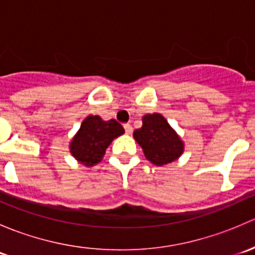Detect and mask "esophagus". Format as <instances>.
I'll list each match as a JSON object with an SVG mask.
<instances>
[{"mask_svg":"<svg viewBox=\"0 0 255 255\" xmlns=\"http://www.w3.org/2000/svg\"><path fill=\"white\" fill-rule=\"evenodd\" d=\"M123 127H125L126 133H127V134H130V133L133 132V127H132V126L129 125V123H126V125L123 126Z\"/></svg>","mask_w":255,"mask_h":255,"instance_id":"34e87169","label":"esophagus"}]
</instances>
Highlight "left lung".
<instances>
[{
  "mask_svg": "<svg viewBox=\"0 0 255 255\" xmlns=\"http://www.w3.org/2000/svg\"><path fill=\"white\" fill-rule=\"evenodd\" d=\"M142 122V128L135 129L133 137L150 163L158 166L166 165L181 156L185 144L163 115L148 113L143 116Z\"/></svg>",
  "mask_w": 255,
  "mask_h": 255,
  "instance_id": "8db88e82",
  "label": "left lung"
}]
</instances>
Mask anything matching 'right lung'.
<instances>
[{
	"instance_id": "right-lung-1",
	"label": "right lung",
	"mask_w": 255,
	"mask_h": 255,
	"mask_svg": "<svg viewBox=\"0 0 255 255\" xmlns=\"http://www.w3.org/2000/svg\"><path fill=\"white\" fill-rule=\"evenodd\" d=\"M123 133L125 129L117 121H104L100 116L90 115L82 121L69 149L78 163L91 168L102 160L112 140Z\"/></svg>"
}]
</instances>
